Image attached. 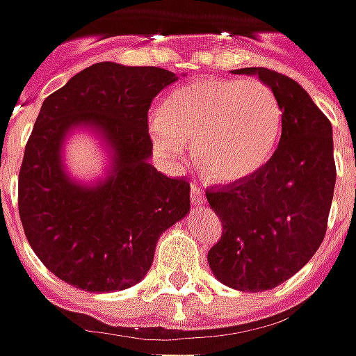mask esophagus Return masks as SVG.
Masks as SVG:
<instances>
[{
  "label": "esophagus",
  "mask_w": 356,
  "mask_h": 356,
  "mask_svg": "<svg viewBox=\"0 0 356 356\" xmlns=\"http://www.w3.org/2000/svg\"><path fill=\"white\" fill-rule=\"evenodd\" d=\"M191 201H193L195 205H201V203H205V193H203V189H201L197 183H193V185H191Z\"/></svg>",
  "instance_id": "34e87169"
}]
</instances>
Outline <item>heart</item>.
Returning <instances> with one entry per match:
<instances>
[{"label":"heart","instance_id":"obj_1","mask_svg":"<svg viewBox=\"0 0 356 356\" xmlns=\"http://www.w3.org/2000/svg\"><path fill=\"white\" fill-rule=\"evenodd\" d=\"M281 125V103L267 83L203 77L165 99L159 121H153V139L171 159L193 145L209 179L235 183L269 161Z\"/></svg>","mask_w":356,"mask_h":356}]
</instances>
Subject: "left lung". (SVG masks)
Returning a JSON list of instances; mask_svg holds the SVG:
<instances>
[{"instance_id":"obj_1","label":"left lung","mask_w":356,"mask_h":356,"mask_svg":"<svg viewBox=\"0 0 356 356\" xmlns=\"http://www.w3.org/2000/svg\"><path fill=\"white\" fill-rule=\"evenodd\" d=\"M273 89L283 111L279 147L259 171L205 195L221 219L207 253L213 275L237 291H269L317 253L327 233L337 167L331 121L297 81L267 67H245Z\"/></svg>"}]
</instances>
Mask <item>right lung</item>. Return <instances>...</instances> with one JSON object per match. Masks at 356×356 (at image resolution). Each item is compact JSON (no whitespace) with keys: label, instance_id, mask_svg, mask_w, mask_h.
<instances>
[{"label":"right lung","instance_id":"obj_1","mask_svg":"<svg viewBox=\"0 0 356 356\" xmlns=\"http://www.w3.org/2000/svg\"><path fill=\"white\" fill-rule=\"evenodd\" d=\"M173 81L161 67L103 61L41 105L19 169V219L39 261L75 289L109 293L139 283L159 235L189 211V181L149 163V107ZM75 124L99 129L116 153L114 175L97 188L63 173L58 149Z\"/></svg>","mask_w":356,"mask_h":356}]
</instances>
